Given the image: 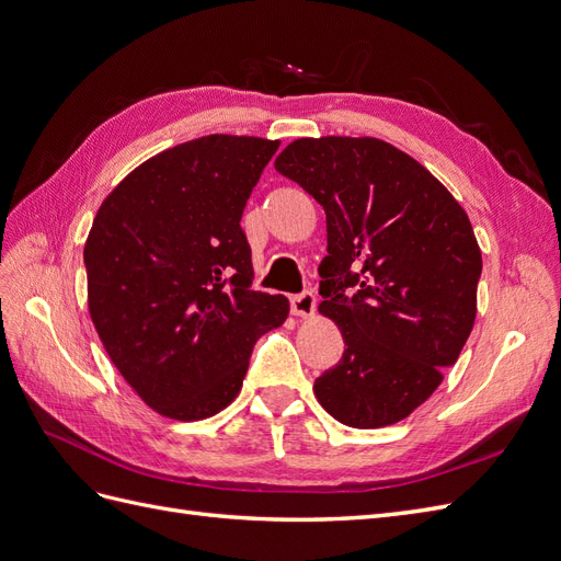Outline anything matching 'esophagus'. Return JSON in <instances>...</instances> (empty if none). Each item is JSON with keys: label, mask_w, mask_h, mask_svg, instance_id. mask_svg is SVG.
Instances as JSON below:
<instances>
[{"label": "esophagus", "mask_w": 561, "mask_h": 561, "mask_svg": "<svg viewBox=\"0 0 561 561\" xmlns=\"http://www.w3.org/2000/svg\"><path fill=\"white\" fill-rule=\"evenodd\" d=\"M293 313L297 318H311L316 313V295L311 290H304L301 295L293 297Z\"/></svg>", "instance_id": "obj_1"}]
</instances>
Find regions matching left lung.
Segmentation results:
<instances>
[{
  "label": "left lung",
  "instance_id": "obj_1",
  "mask_svg": "<svg viewBox=\"0 0 561 561\" xmlns=\"http://www.w3.org/2000/svg\"><path fill=\"white\" fill-rule=\"evenodd\" d=\"M274 165L328 217L318 311L346 348L313 393L344 426H393L472 332L482 252L470 219L428 168L377 138H299Z\"/></svg>",
  "mask_w": 561,
  "mask_h": 561
}]
</instances>
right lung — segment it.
<instances>
[{"instance_id":"obj_1","label":"right lung","mask_w":561,"mask_h":561,"mask_svg":"<svg viewBox=\"0 0 561 561\" xmlns=\"http://www.w3.org/2000/svg\"><path fill=\"white\" fill-rule=\"evenodd\" d=\"M278 140L206 135L128 173L93 219L83 264L89 313L114 367L147 407L175 421L222 412L254 342L290 301L250 290L245 203Z\"/></svg>"}]
</instances>
